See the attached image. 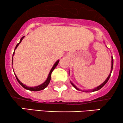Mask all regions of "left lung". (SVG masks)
Here are the masks:
<instances>
[{
	"instance_id": "1",
	"label": "left lung",
	"mask_w": 123,
	"mask_h": 123,
	"mask_svg": "<svg viewBox=\"0 0 123 123\" xmlns=\"http://www.w3.org/2000/svg\"><path fill=\"white\" fill-rule=\"evenodd\" d=\"M111 72H110V74L109 75V76L107 77V78H106V80L105 81H104L103 83H102L101 85H100V86H98V87H97L96 88H94V89H93V90H89V91H85V92H94V91H98V90H100V89H101L102 88V87L103 86H105V85L106 83H107V81H108L109 80V78H110V75H111V72H112V68H113V62H114V61H113V58H112V56H111ZM70 83H71V84L72 85V86H73L74 87V88L76 89V90H80H80L79 88H77V87L75 86L74 85V84L72 83V82L70 81ZM82 91V90H81Z\"/></svg>"
}]
</instances>
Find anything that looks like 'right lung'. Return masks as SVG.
<instances>
[{"label":"right lung","instance_id":"obj_1","mask_svg":"<svg viewBox=\"0 0 123 123\" xmlns=\"http://www.w3.org/2000/svg\"><path fill=\"white\" fill-rule=\"evenodd\" d=\"M24 37H25V36H23L22 37V38H21V40H20L19 43H18L17 44L16 48H15V49H14V53H13V56H14V55L15 50L17 48L18 46V45H19V43H21L22 40H23V38H24ZM12 63H13V58H12ZM59 62V60H57V61H56V62H55V63L54 64L53 67H52L51 69V70H50L49 74L48 77V78H47V80H46V81L43 82V84H41V85H39V86H35V87H27V86H26V85H23V84L22 83V82H21V81H20V80H18V78H17V75L14 74L15 76H16V79H17V81H18V82H19L20 85H21L24 88L26 89V90H27L33 91H41V90H43V89L46 88V87L48 86L50 82V80H51V74L52 72L53 71L54 69H55V68H56V67L57 66V65L58 64Z\"/></svg>","mask_w":123,"mask_h":123}]
</instances>
